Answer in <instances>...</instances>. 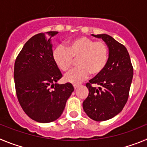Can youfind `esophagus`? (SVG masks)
Listing matches in <instances>:
<instances>
[{"label":"esophagus","instance_id":"obj_1","mask_svg":"<svg viewBox=\"0 0 147 147\" xmlns=\"http://www.w3.org/2000/svg\"><path fill=\"white\" fill-rule=\"evenodd\" d=\"M73 86H74V88H75V90H76L77 88L79 87V85H77V84H74Z\"/></svg>","mask_w":147,"mask_h":147}]
</instances>
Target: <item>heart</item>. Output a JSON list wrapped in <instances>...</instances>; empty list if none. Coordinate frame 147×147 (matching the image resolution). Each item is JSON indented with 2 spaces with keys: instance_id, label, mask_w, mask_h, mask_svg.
<instances>
[{
  "instance_id": "1",
  "label": "heart",
  "mask_w": 147,
  "mask_h": 147,
  "mask_svg": "<svg viewBox=\"0 0 147 147\" xmlns=\"http://www.w3.org/2000/svg\"><path fill=\"white\" fill-rule=\"evenodd\" d=\"M53 59L62 72H67L78 59V68L64 76L66 82L80 83L88 78L90 73H100L108 60V48L102 41H94L87 36H79L69 40L68 47L59 45L53 51Z\"/></svg>"
}]
</instances>
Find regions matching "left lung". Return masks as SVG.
I'll return each mask as SVG.
<instances>
[{
    "label": "left lung",
    "mask_w": 147,
    "mask_h": 147,
    "mask_svg": "<svg viewBox=\"0 0 147 147\" xmlns=\"http://www.w3.org/2000/svg\"><path fill=\"white\" fill-rule=\"evenodd\" d=\"M92 36L105 42L108 60L102 71L86 83L88 95L83 102L87 116L96 121L108 120L125 107L133 80V69L126 47L108 34ZM91 84L100 86L98 89Z\"/></svg>",
    "instance_id": "8db88e82"
}]
</instances>
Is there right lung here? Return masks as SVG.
<instances>
[{
  "mask_svg": "<svg viewBox=\"0 0 147 147\" xmlns=\"http://www.w3.org/2000/svg\"><path fill=\"white\" fill-rule=\"evenodd\" d=\"M58 31L41 33L29 39L15 61L14 78L18 101L25 113L40 123L59 119L74 91L59 84L62 74L53 59L51 38Z\"/></svg>",
  "mask_w": 147,
  "mask_h": 147,
  "instance_id": "add662e5",
  "label": "right lung"
}]
</instances>
